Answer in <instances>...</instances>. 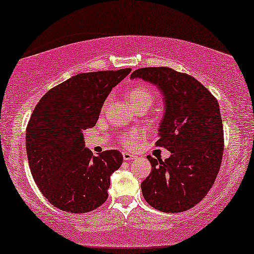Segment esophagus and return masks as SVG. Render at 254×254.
Listing matches in <instances>:
<instances>
[{
    "label": "esophagus",
    "mask_w": 254,
    "mask_h": 254,
    "mask_svg": "<svg viewBox=\"0 0 254 254\" xmlns=\"http://www.w3.org/2000/svg\"><path fill=\"white\" fill-rule=\"evenodd\" d=\"M123 157H124L125 161H132V160H135L136 158H137L135 154L129 153V152H124Z\"/></svg>",
    "instance_id": "1"
}]
</instances>
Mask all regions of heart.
Returning a JSON list of instances; mask_svg holds the SVG:
<instances>
[{"label":"heart","instance_id":"obj_1","mask_svg":"<svg viewBox=\"0 0 254 254\" xmlns=\"http://www.w3.org/2000/svg\"><path fill=\"white\" fill-rule=\"evenodd\" d=\"M126 97L132 107H150L152 101H153V94L150 91L149 88L145 86H142V85H137V86L131 87L128 89ZM143 137V134L140 131H132L130 134H127V132H123L120 135V139L126 146H135L137 140Z\"/></svg>","mask_w":254,"mask_h":254}]
</instances>
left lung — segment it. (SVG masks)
<instances>
[{
    "label": "left lung",
    "instance_id": "8db88e82",
    "mask_svg": "<svg viewBox=\"0 0 254 254\" xmlns=\"http://www.w3.org/2000/svg\"><path fill=\"white\" fill-rule=\"evenodd\" d=\"M130 78H142L161 92L165 114L155 145L171 153L165 161L147 157L152 171L140 184L143 196L159 211H186L208 194L220 169L219 104L200 81L171 68H140Z\"/></svg>",
    "mask_w": 254,
    "mask_h": 254
}]
</instances>
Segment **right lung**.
<instances>
[{
  "label": "right lung",
  "instance_id": "add662e5",
  "mask_svg": "<svg viewBox=\"0 0 254 254\" xmlns=\"http://www.w3.org/2000/svg\"><path fill=\"white\" fill-rule=\"evenodd\" d=\"M131 69L78 73L53 87L35 107L26 129L30 171L43 195L58 209L85 213L108 198L110 176L123 163L117 150L94 157L84 130L99 119L101 108Z\"/></svg>",
  "mask_w": 254,
  "mask_h": 254
}]
</instances>
